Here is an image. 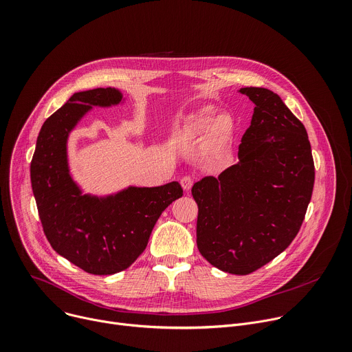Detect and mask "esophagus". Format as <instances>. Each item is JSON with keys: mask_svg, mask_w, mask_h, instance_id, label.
<instances>
[{"mask_svg": "<svg viewBox=\"0 0 352 352\" xmlns=\"http://www.w3.org/2000/svg\"><path fill=\"white\" fill-rule=\"evenodd\" d=\"M181 185H182L184 190L188 192L192 188V185H193V179L190 177H182L181 178Z\"/></svg>", "mask_w": 352, "mask_h": 352, "instance_id": "34e87169", "label": "esophagus"}]
</instances>
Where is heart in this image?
<instances>
[{"instance_id":"1","label":"heart","mask_w":352,"mask_h":352,"mask_svg":"<svg viewBox=\"0 0 352 352\" xmlns=\"http://www.w3.org/2000/svg\"><path fill=\"white\" fill-rule=\"evenodd\" d=\"M184 140H195L206 135L208 147L213 152H223L235 135V121L230 114H219L213 106H204L186 116L175 129Z\"/></svg>"}]
</instances>
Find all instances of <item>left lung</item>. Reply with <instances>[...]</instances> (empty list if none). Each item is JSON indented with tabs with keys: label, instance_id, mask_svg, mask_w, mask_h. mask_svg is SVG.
Instances as JSON below:
<instances>
[{
	"label": "left lung",
	"instance_id": "left-lung-1",
	"mask_svg": "<svg viewBox=\"0 0 352 352\" xmlns=\"http://www.w3.org/2000/svg\"><path fill=\"white\" fill-rule=\"evenodd\" d=\"M255 104L238 163L192 188L199 213L196 243L214 267L245 276L296 236L312 197L315 166L305 126L265 87H242Z\"/></svg>",
	"mask_w": 352,
	"mask_h": 352
}]
</instances>
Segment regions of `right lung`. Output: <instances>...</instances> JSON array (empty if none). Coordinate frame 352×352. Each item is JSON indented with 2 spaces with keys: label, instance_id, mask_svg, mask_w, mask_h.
<instances>
[{
  "label": "right lung",
  "instance_id": "obj_1",
  "mask_svg": "<svg viewBox=\"0 0 352 352\" xmlns=\"http://www.w3.org/2000/svg\"><path fill=\"white\" fill-rule=\"evenodd\" d=\"M124 102L116 87L74 93L43 124L30 164L44 234L56 252L82 270L107 276L128 269L147 246L162 213L182 196L177 181L128 186L107 196L83 193L68 163V138L93 107Z\"/></svg>",
  "mask_w": 352,
  "mask_h": 352
}]
</instances>
